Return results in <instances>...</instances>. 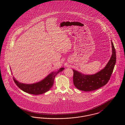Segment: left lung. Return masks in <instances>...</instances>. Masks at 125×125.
Segmentation results:
<instances>
[{"label": "left lung", "instance_id": "8db88e82", "mask_svg": "<svg viewBox=\"0 0 125 125\" xmlns=\"http://www.w3.org/2000/svg\"><path fill=\"white\" fill-rule=\"evenodd\" d=\"M111 44L112 56L107 64L101 71L93 74H85L73 69V84L77 89L82 91H90L98 89L107 84L116 62V52L112 40Z\"/></svg>", "mask_w": 125, "mask_h": 125}]
</instances>
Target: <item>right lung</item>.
<instances>
[{"label":"right lung","instance_id":"right-lung-1","mask_svg":"<svg viewBox=\"0 0 125 125\" xmlns=\"http://www.w3.org/2000/svg\"><path fill=\"white\" fill-rule=\"evenodd\" d=\"M64 69V68L61 67L56 71L51 73L41 81L32 84L22 83L18 81L14 76L13 78L14 82L20 89L29 94L37 95L43 94L51 89L53 85L54 80L56 75Z\"/></svg>","mask_w":125,"mask_h":125}]
</instances>
